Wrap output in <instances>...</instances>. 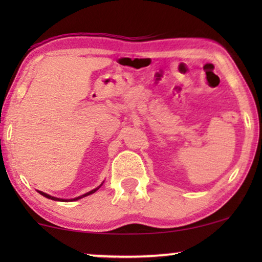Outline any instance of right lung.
<instances>
[{"instance_id": "add662e5", "label": "right lung", "mask_w": 262, "mask_h": 262, "mask_svg": "<svg viewBox=\"0 0 262 262\" xmlns=\"http://www.w3.org/2000/svg\"><path fill=\"white\" fill-rule=\"evenodd\" d=\"M99 188V187H98ZM98 188H96V189H93V190H91V191H89V193H86V194H83V195H81V196H78V198H75V199H71V200H64V199H58V198H54V196H50V195H48V194H45V193H43V191H39V193L41 194V195H44L45 198H48V199H51V200H55V201H75V200H79V199H81V198H83V196H87V195H90V194H92V193H95V191L98 189Z\"/></svg>"}]
</instances>
